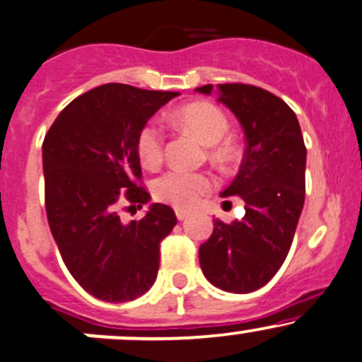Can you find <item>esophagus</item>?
<instances>
[{
    "label": "esophagus",
    "instance_id": "obj_1",
    "mask_svg": "<svg viewBox=\"0 0 362 362\" xmlns=\"http://www.w3.org/2000/svg\"><path fill=\"white\" fill-rule=\"evenodd\" d=\"M175 214H177V220L178 221H184L185 218L189 216V211H185V209H177V211H175Z\"/></svg>",
    "mask_w": 362,
    "mask_h": 362
}]
</instances>
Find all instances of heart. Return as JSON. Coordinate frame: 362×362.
I'll list each match as a JSON object with an SVG mask.
<instances>
[{
  "label": "heart",
  "mask_w": 362,
  "mask_h": 362,
  "mask_svg": "<svg viewBox=\"0 0 362 362\" xmlns=\"http://www.w3.org/2000/svg\"><path fill=\"white\" fill-rule=\"evenodd\" d=\"M172 120L187 129L199 141L214 146V156L220 161L230 158V146L221 144V139L228 132V118L211 103L197 101L182 106L172 113ZM139 160L146 168H154L163 160V134L156 123H146L137 136ZM213 187V178L208 173H190L172 170L158 177L153 184V194L158 201L172 204L175 208H192L202 194Z\"/></svg>",
  "instance_id": "b5f03b06"
}]
</instances>
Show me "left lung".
<instances>
[{"label": "left lung", "mask_w": 362, "mask_h": 362, "mask_svg": "<svg viewBox=\"0 0 362 362\" xmlns=\"http://www.w3.org/2000/svg\"><path fill=\"white\" fill-rule=\"evenodd\" d=\"M213 84L196 93L211 96ZM218 101L235 115L245 136L240 170L221 197L239 196L245 214L226 225L213 220L199 247L204 276L225 292L247 293L268 284L284 264L305 192V146L299 120L285 101L261 87L218 84Z\"/></svg>", "instance_id": "left-lung-1"}]
</instances>
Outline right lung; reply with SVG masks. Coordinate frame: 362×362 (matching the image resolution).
<instances>
[{
    "label": "right lung",
    "instance_id": "obj_1",
    "mask_svg": "<svg viewBox=\"0 0 362 362\" xmlns=\"http://www.w3.org/2000/svg\"><path fill=\"white\" fill-rule=\"evenodd\" d=\"M180 93L105 84L66 106L42 142L46 214L63 263L84 291L127 303L153 287L160 242L177 225L173 209L153 202L139 221L122 223L118 204H148L137 136Z\"/></svg>",
    "mask_w": 362,
    "mask_h": 362
}]
</instances>
